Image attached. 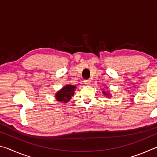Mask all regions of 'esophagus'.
<instances>
[{
    "label": "esophagus",
    "mask_w": 157,
    "mask_h": 157,
    "mask_svg": "<svg viewBox=\"0 0 157 157\" xmlns=\"http://www.w3.org/2000/svg\"><path fill=\"white\" fill-rule=\"evenodd\" d=\"M84 84H86V85H89L90 84V82H91V81L89 80V79H85V80L84 81Z\"/></svg>",
    "instance_id": "1"
}]
</instances>
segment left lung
Returning <instances> with one entry per match:
<instances>
[{
    "instance_id": "left-lung-1",
    "label": "left lung",
    "mask_w": 157,
    "mask_h": 157,
    "mask_svg": "<svg viewBox=\"0 0 157 157\" xmlns=\"http://www.w3.org/2000/svg\"><path fill=\"white\" fill-rule=\"evenodd\" d=\"M104 94H105V95H107V94H106V93H105V92H104Z\"/></svg>"
}]
</instances>
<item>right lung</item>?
Here are the masks:
<instances>
[{
	"instance_id": "1",
	"label": "right lung",
	"mask_w": 157,
	"mask_h": 157,
	"mask_svg": "<svg viewBox=\"0 0 157 157\" xmlns=\"http://www.w3.org/2000/svg\"><path fill=\"white\" fill-rule=\"evenodd\" d=\"M75 88L76 87L75 86L70 84L63 86V89L57 93L56 95H55L56 99L58 101H61V102H63L64 103L67 102L74 95V90Z\"/></svg>"
}]
</instances>
